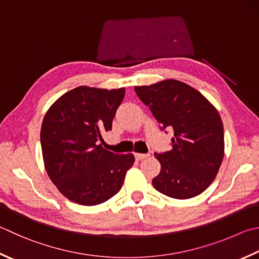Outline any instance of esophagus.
Instances as JSON below:
<instances>
[{
    "label": "esophagus",
    "mask_w": 259,
    "mask_h": 259,
    "mask_svg": "<svg viewBox=\"0 0 259 259\" xmlns=\"http://www.w3.org/2000/svg\"><path fill=\"white\" fill-rule=\"evenodd\" d=\"M149 157H150L149 153H135V159L136 160H143V159H146Z\"/></svg>",
    "instance_id": "34e87169"
}]
</instances>
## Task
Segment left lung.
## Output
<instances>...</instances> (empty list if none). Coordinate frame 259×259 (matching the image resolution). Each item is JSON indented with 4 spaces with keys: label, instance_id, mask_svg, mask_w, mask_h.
Masks as SVG:
<instances>
[{
    "label": "left lung",
    "instance_id": "8db88e82",
    "mask_svg": "<svg viewBox=\"0 0 259 259\" xmlns=\"http://www.w3.org/2000/svg\"><path fill=\"white\" fill-rule=\"evenodd\" d=\"M134 90L160 128L174 131L172 149L154 153L161 163L152 180L154 188L177 199L197 196L212 184L223 160V124L218 110L201 92L177 80Z\"/></svg>",
    "mask_w": 259,
    "mask_h": 259
}]
</instances>
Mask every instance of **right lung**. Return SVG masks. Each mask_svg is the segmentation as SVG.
I'll return each instance as SVG.
<instances>
[{
	"label": "right lung",
	"instance_id": "right-lung-1",
	"mask_svg": "<svg viewBox=\"0 0 259 259\" xmlns=\"http://www.w3.org/2000/svg\"><path fill=\"white\" fill-rule=\"evenodd\" d=\"M124 96V88L77 87L54 102L44 117V163L54 185L70 201L97 205L123 186L134 155L113 153L98 142L102 132L111 130Z\"/></svg>",
	"mask_w": 259,
	"mask_h": 259
}]
</instances>
